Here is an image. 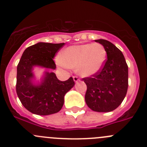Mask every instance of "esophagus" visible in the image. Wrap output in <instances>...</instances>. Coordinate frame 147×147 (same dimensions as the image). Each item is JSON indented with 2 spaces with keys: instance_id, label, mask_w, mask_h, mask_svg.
I'll use <instances>...</instances> for the list:
<instances>
[{
  "instance_id": "esophagus-1",
  "label": "esophagus",
  "mask_w": 147,
  "mask_h": 147,
  "mask_svg": "<svg viewBox=\"0 0 147 147\" xmlns=\"http://www.w3.org/2000/svg\"><path fill=\"white\" fill-rule=\"evenodd\" d=\"M73 80H74V81H75V82H77L78 81L80 80V78H78V76H73Z\"/></svg>"
}]
</instances>
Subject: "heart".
Instances as JSON below:
<instances>
[{
  "instance_id": "obj_1",
  "label": "heart",
  "mask_w": 147,
  "mask_h": 147,
  "mask_svg": "<svg viewBox=\"0 0 147 147\" xmlns=\"http://www.w3.org/2000/svg\"><path fill=\"white\" fill-rule=\"evenodd\" d=\"M107 57L104 46L100 43H88L67 47L57 58V64L65 68L77 67L82 76H90L98 72Z\"/></svg>"
}]
</instances>
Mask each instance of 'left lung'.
Segmentation results:
<instances>
[{"label": "left lung", "mask_w": 147, "mask_h": 147, "mask_svg": "<svg viewBox=\"0 0 147 147\" xmlns=\"http://www.w3.org/2000/svg\"><path fill=\"white\" fill-rule=\"evenodd\" d=\"M104 46L107 58L91 77L82 78L87 85L85 102L94 112L115 110L124 100L128 89V66L121 50L106 40H95Z\"/></svg>", "instance_id": "1"}]
</instances>
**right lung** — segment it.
Listing matches in <instances>:
<instances>
[{
	"label": "right lung",
	"instance_id": "1",
	"mask_svg": "<svg viewBox=\"0 0 147 147\" xmlns=\"http://www.w3.org/2000/svg\"><path fill=\"white\" fill-rule=\"evenodd\" d=\"M65 43L38 42L28 47L23 52L17 67L16 92L26 109L38 115H49L58 112L64 104L65 94L75 85L72 77L60 81L54 72H45L40 85L31 80L35 65L55 69L53 58Z\"/></svg>",
	"mask_w": 147,
	"mask_h": 147
}]
</instances>
